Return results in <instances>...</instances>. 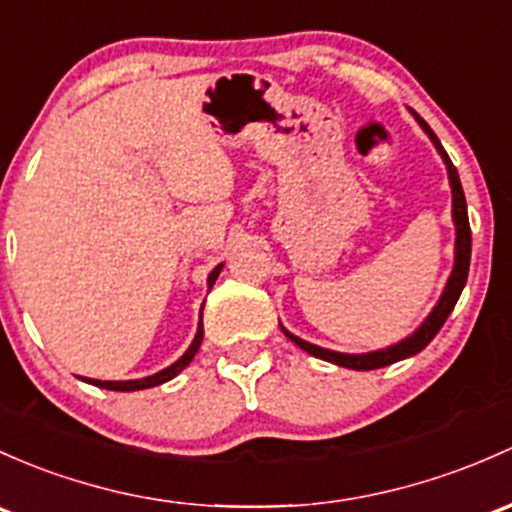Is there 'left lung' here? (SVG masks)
I'll list each match as a JSON object with an SVG mask.
<instances>
[{"label": "left lung", "instance_id": "left-lung-1", "mask_svg": "<svg viewBox=\"0 0 512 512\" xmlns=\"http://www.w3.org/2000/svg\"><path fill=\"white\" fill-rule=\"evenodd\" d=\"M410 112H412L414 120H417V125L424 129V134H427V137L432 139L434 149H437L441 161H444L446 174H449L451 218H454V228H456L454 270H451L449 279H446L444 292H441V297H439L437 304H434V309L429 311L427 319H424L422 324L414 328L410 336L402 338V341H397V343H392V346L380 348V351H370V353H338V351H328V348H321V346H316V343H309V341H304V338L294 336L292 331H287V328L279 324V326H282L284 336H287L292 343H297L301 351L311 353V355H314V358L328 360V363H333V365H341V368L378 370V368H385V365L397 363V360L412 358V355H417L419 351H424V348L429 346V341H432V338L439 333V328L444 326V321L449 319V314H451V311H454L456 301H459L461 292H464L466 279H469L471 228H469V211H466L464 188H461V181H459V171H456V166L451 164L449 154L444 152V147H441V142L437 139V134L432 132V127H429L427 122H424L422 117L417 115V112H414V110H410Z\"/></svg>", "mask_w": 512, "mask_h": 512}]
</instances>
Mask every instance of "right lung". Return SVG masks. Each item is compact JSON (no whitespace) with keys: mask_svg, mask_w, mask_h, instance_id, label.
Wrapping results in <instances>:
<instances>
[{"mask_svg":"<svg viewBox=\"0 0 512 512\" xmlns=\"http://www.w3.org/2000/svg\"><path fill=\"white\" fill-rule=\"evenodd\" d=\"M220 270H223V262H220V265L215 267L211 274H208V289H213ZM201 341H203V306H201V321H198V331H196V336H193L191 346H188L186 353L181 355L176 363H171L169 368H164V370H159V373L147 375V378H139V380H93V378H83V380L95 387H105V390H115V392H134V390H147V387H157L161 383H169L171 378H176V375H179L181 370L191 363L193 355H196L198 348H201Z\"/></svg>","mask_w":512,"mask_h":512,"instance_id":"obj_1","label":"right lung"}]
</instances>
